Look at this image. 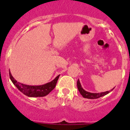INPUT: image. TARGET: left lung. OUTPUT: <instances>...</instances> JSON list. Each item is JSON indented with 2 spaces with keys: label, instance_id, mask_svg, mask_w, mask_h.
I'll use <instances>...</instances> for the list:
<instances>
[{
  "label": "left lung",
  "instance_id": "left-lung-1",
  "mask_svg": "<svg viewBox=\"0 0 130 130\" xmlns=\"http://www.w3.org/2000/svg\"><path fill=\"white\" fill-rule=\"evenodd\" d=\"M77 88H78V91L80 92L81 95L84 97V98H87V99H98V98H101V97H103L104 95H106V94H109L110 92V91L112 90H113L112 89V90H109V91H106V92H101V93H91V92H89L86 91L84 89H83V88L81 86L79 80H77Z\"/></svg>",
  "mask_w": 130,
  "mask_h": 130
}]
</instances>
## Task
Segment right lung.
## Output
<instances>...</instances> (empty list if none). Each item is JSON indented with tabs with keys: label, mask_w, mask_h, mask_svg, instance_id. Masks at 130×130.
Segmentation results:
<instances>
[{
	"label": "right lung",
	"mask_w": 130,
	"mask_h": 130,
	"mask_svg": "<svg viewBox=\"0 0 130 130\" xmlns=\"http://www.w3.org/2000/svg\"><path fill=\"white\" fill-rule=\"evenodd\" d=\"M9 77L14 86L22 93L27 96L33 98V97H43L48 95L55 87L60 75L50 82L41 86H29V85H25L20 83L14 79L10 72H9Z\"/></svg>",
	"instance_id": "right-lung-1"
}]
</instances>
